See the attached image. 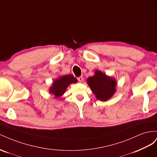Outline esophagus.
Masks as SVG:
<instances>
[{
    "label": "esophagus",
    "instance_id": "esophagus-1",
    "mask_svg": "<svg viewBox=\"0 0 157 157\" xmlns=\"http://www.w3.org/2000/svg\"><path fill=\"white\" fill-rule=\"evenodd\" d=\"M83 76H80V77L78 78V80L79 82H83Z\"/></svg>",
    "mask_w": 157,
    "mask_h": 157
}]
</instances>
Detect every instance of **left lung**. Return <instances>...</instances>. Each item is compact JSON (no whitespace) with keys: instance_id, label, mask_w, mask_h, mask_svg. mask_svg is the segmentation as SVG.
<instances>
[{"instance_id":"1","label":"left lung","mask_w":157,"mask_h":157,"mask_svg":"<svg viewBox=\"0 0 157 157\" xmlns=\"http://www.w3.org/2000/svg\"><path fill=\"white\" fill-rule=\"evenodd\" d=\"M87 82L96 98L101 101H108L116 91V79L99 70H96L95 75L88 78Z\"/></svg>"}]
</instances>
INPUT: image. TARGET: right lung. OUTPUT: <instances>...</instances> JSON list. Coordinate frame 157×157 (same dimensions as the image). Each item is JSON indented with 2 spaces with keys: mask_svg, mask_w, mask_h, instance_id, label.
Here are the masks:
<instances>
[{
  "mask_svg": "<svg viewBox=\"0 0 157 157\" xmlns=\"http://www.w3.org/2000/svg\"><path fill=\"white\" fill-rule=\"evenodd\" d=\"M77 79L72 75H66L62 76L53 81L51 87L49 89V92L53 94L55 98H59L65 93L67 87L71 83H76Z\"/></svg>",
  "mask_w": 157,
  "mask_h": 157,
  "instance_id": "obj_1",
  "label": "right lung"
}]
</instances>
